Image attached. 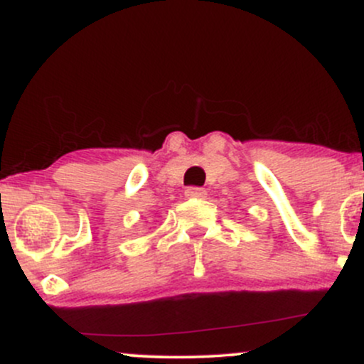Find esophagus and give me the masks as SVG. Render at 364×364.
<instances>
[{
  "instance_id": "obj_1",
  "label": "esophagus",
  "mask_w": 364,
  "mask_h": 364,
  "mask_svg": "<svg viewBox=\"0 0 364 364\" xmlns=\"http://www.w3.org/2000/svg\"><path fill=\"white\" fill-rule=\"evenodd\" d=\"M185 195L188 198H203V196L207 195V191L203 190V188H198V186H190L186 188Z\"/></svg>"
}]
</instances>
